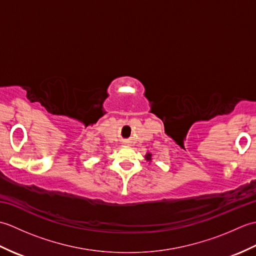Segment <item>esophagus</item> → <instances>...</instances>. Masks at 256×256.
<instances>
[{"mask_svg":"<svg viewBox=\"0 0 256 256\" xmlns=\"http://www.w3.org/2000/svg\"><path fill=\"white\" fill-rule=\"evenodd\" d=\"M128 142H125V143H124V144H128Z\"/></svg>","mask_w":256,"mask_h":256,"instance_id":"34e87169","label":"esophagus"}]
</instances>
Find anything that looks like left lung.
<instances>
[{
	"instance_id": "8db88e82",
	"label": "left lung",
	"mask_w": 256,
	"mask_h": 256,
	"mask_svg": "<svg viewBox=\"0 0 256 256\" xmlns=\"http://www.w3.org/2000/svg\"><path fill=\"white\" fill-rule=\"evenodd\" d=\"M145 160H146V162H148V164H150L152 162V154L150 153H148L145 155Z\"/></svg>"
}]
</instances>
